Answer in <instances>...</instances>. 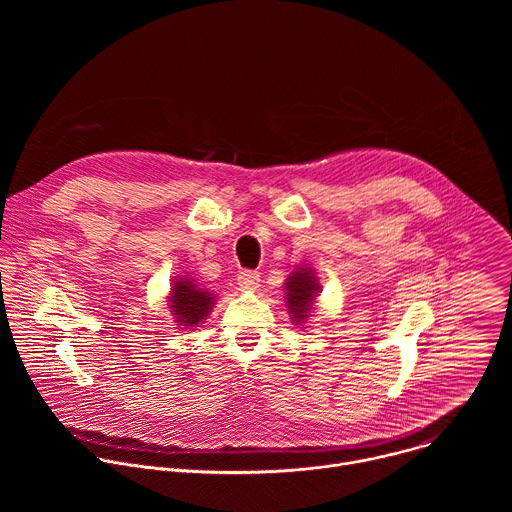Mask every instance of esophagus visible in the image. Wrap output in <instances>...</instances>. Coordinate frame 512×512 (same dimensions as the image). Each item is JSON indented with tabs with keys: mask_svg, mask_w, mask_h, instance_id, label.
I'll use <instances>...</instances> for the list:
<instances>
[{
	"mask_svg": "<svg viewBox=\"0 0 512 512\" xmlns=\"http://www.w3.org/2000/svg\"><path fill=\"white\" fill-rule=\"evenodd\" d=\"M237 281H239V287H241V289H255V287H259L261 275H259L257 271L245 269V271H241V273H239Z\"/></svg>",
	"mask_w": 512,
	"mask_h": 512,
	"instance_id": "34e87169",
	"label": "esophagus"
}]
</instances>
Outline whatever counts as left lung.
<instances>
[{
	"instance_id": "8db88e82",
	"label": "left lung",
	"mask_w": 512,
	"mask_h": 512,
	"mask_svg": "<svg viewBox=\"0 0 512 512\" xmlns=\"http://www.w3.org/2000/svg\"><path fill=\"white\" fill-rule=\"evenodd\" d=\"M285 291L289 314L294 316V322H304L312 310L316 294L320 291L318 279L314 277L312 269H300L291 273L285 281Z\"/></svg>"
}]
</instances>
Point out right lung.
Returning a JSON list of instances; mask_svg holds the SVG:
<instances>
[{
    "label": "right lung",
    "mask_w": 512,
    "mask_h": 512,
    "mask_svg": "<svg viewBox=\"0 0 512 512\" xmlns=\"http://www.w3.org/2000/svg\"><path fill=\"white\" fill-rule=\"evenodd\" d=\"M170 308L182 326H198L210 312L214 298L208 291L194 285V281L182 277L172 283Z\"/></svg>",
    "instance_id": "1"
}]
</instances>
